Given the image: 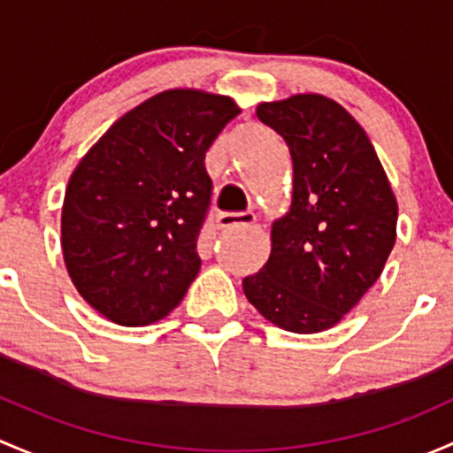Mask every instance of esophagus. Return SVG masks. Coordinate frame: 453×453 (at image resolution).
<instances>
[{"mask_svg": "<svg viewBox=\"0 0 453 453\" xmlns=\"http://www.w3.org/2000/svg\"><path fill=\"white\" fill-rule=\"evenodd\" d=\"M218 228H235V226H250L255 222V213L250 211H222L216 218Z\"/></svg>", "mask_w": 453, "mask_h": 453, "instance_id": "34e87169", "label": "esophagus"}]
</instances>
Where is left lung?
Returning a JSON list of instances; mask_svg holds the SVG:
<instances>
[{
  "label": "left lung",
  "instance_id": "1",
  "mask_svg": "<svg viewBox=\"0 0 453 453\" xmlns=\"http://www.w3.org/2000/svg\"><path fill=\"white\" fill-rule=\"evenodd\" d=\"M257 118L290 148L295 194L273 226L268 261L242 286L270 323L316 334L380 279L397 235V200L362 126L334 100L305 93L264 102Z\"/></svg>",
  "mask_w": 453,
  "mask_h": 453
}]
</instances>
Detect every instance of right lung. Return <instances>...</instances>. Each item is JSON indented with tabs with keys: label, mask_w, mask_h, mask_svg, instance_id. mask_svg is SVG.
<instances>
[{
	"label": "right lung",
	"mask_w": 453,
	"mask_h": 453,
	"mask_svg": "<svg viewBox=\"0 0 453 453\" xmlns=\"http://www.w3.org/2000/svg\"><path fill=\"white\" fill-rule=\"evenodd\" d=\"M240 109L174 88L111 126L78 163L63 203V255L93 310L126 327L170 314L200 270L211 207L204 155Z\"/></svg>",
	"instance_id": "1"
}]
</instances>
